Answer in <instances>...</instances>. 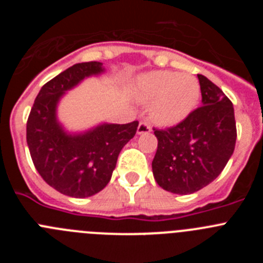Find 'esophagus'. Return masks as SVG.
<instances>
[{"mask_svg": "<svg viewBox=\"0 0 263 263\" xmlns=\"http://www.w3.org/2000/svg\"><path fill=\"white\" fill-rule=\"evenodd\" d=\"M152 132V126L147 122H139L138 127H137V134H147Z\"/></svg>", "mask_w": 263, "mask_h": 263, "instance_id": "esophagus-1", "label": "esophagus"}]
</instances>
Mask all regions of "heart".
I'll return each instance as SVG.
<instances>
[{"label": "heart", "mask_w": 263, "mask_h": 263, "mask_svg": "<svg viewBox=\"0 0 263 263\" xmlns=\"http://www.w3.org/2000/svg\"><path fill=\"white\" fill-rule=\"evenodd\" d=\"M134 99L150 106V117L160 126L182 122L200 99L195 76L173 71H152L138 76L132 87Z\"/></svg>", "instance_id": "b5f03b06"}]
</instances>
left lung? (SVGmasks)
Masks as SVG:
<instances>
[{
	"label": "left lung",
	"instance_id": "obj_1",
	"mask_svg": "<svg viewBox=\"0 0 263 263\" xmlns=\"http://www.w3.org/2000/svg\"><path fill=\"white\" fill-rule=\"evenodd\" d=\"M197 78L200 108L176 126L154 132L158 148L153 174L160 187L178 195L194 194L213 182L236 146L233 104L205 76Z\"/></svg>",
	"mask_w": 263,
	"mask_h": 263
}]
</instances>
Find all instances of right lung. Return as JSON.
I'll return each instance as SVG.
<instances>
[{"instance_id": "obj_1", "label": "right lung", "mask_w": 263, "mask_h": 263, "mask_svg": "<svg viewBox=\"0 0 263 263\" xmlns=\"http://www.w3.org/2000/svg\"><path fill=\"white\" fill-rule=\"evenodd\" d=\"M103 63L69 67L46 83L30 111L26 139L39 175L60 194L89 197L108 184L120 152L136 136L138 122L108 124L72 133L58 120L63 96L90 76L103 75Z\"/></svg>"}]
</instances>
